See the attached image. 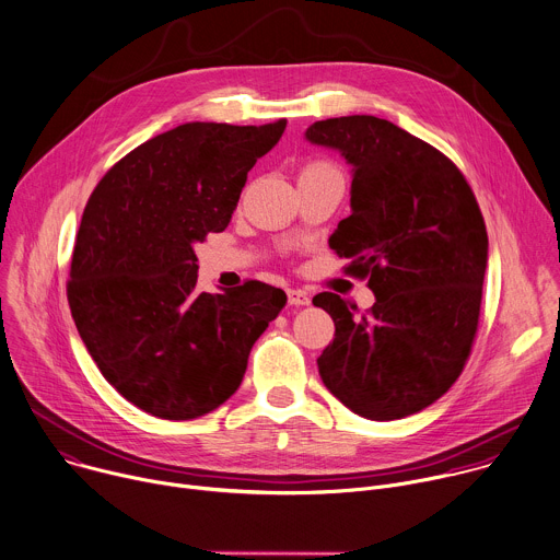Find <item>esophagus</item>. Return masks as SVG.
<instances>
[{
    "instance_id": "obj_1",
    "label": "esophagus",
    "mask_w": 560,
    "mask_h": 560,
    "mask_svg": "<svg viewBox=\"0 0 560 560\" xmlns=\"http://www.w3.org/2000/svg\"><path fill=\"white\" fill-rule=\"evenodd\" d=\"M288 303L290 305H310V294L305 290H288Z\"/></svg>"
}]
</instances>
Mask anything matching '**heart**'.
<instances>
[{"label":"heart","mask_w":560,"mask_h":560,"mask_svg":"<svg viewBox=\"0 0 560 560\" xmlns=\"http://www.w3.org/2000/svg\"><path fill=\"white\" fill-rule=\"evenodd\" d=\"M329 171H336L331 164H327V162H314V164H307L305 168H303V173L301 175H314V173H329Z\"/></svg>","instance_id":"obj_1"}]
</instances>
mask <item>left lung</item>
<instances>
[{
    "instance_id": "obj_1",
    "label": "left lung",
    "mask_w": 560,
    "mask_h": 560,
    "mask_svg": "<svg viewBox=\"0 0 560 560\" xmlns=\"http://www.w3.org/2000/svg\"><path fill=\"white\" fill-rule=\"evenodd\" d=\"M305 140L351 166V215L329 248L376 294L364 314L338 294L314 296L336 325L318 374L366 420L413 416L451 389L470 353L488 266L481 211L444 153L389 120H316Z\"/></svg>"
}]
</instances>
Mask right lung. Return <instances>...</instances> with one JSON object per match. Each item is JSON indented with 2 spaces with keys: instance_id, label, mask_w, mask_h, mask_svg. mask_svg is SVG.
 Listing matches in <instances>:
<instances>
[{
  "instance_id": "right-lung-1",
  "label": "right lung",
  "mask_w": 560,
  "mask_h": 560,
  "mask_svg": "<svg viewBox=\"0 0 560 560\" xmlns=\"http://www.w3.org/2000/svg\"><path fill=\"white\" fill-rule=\"evenodd\" d=\"M283 129L179 125L114 164L83 211L72 318L103 378L144 413L194 420L224 405L288 301L261 281L200 292L196 257V244L229 226L248 171Z\"/></svg>"
}]
</instances>
